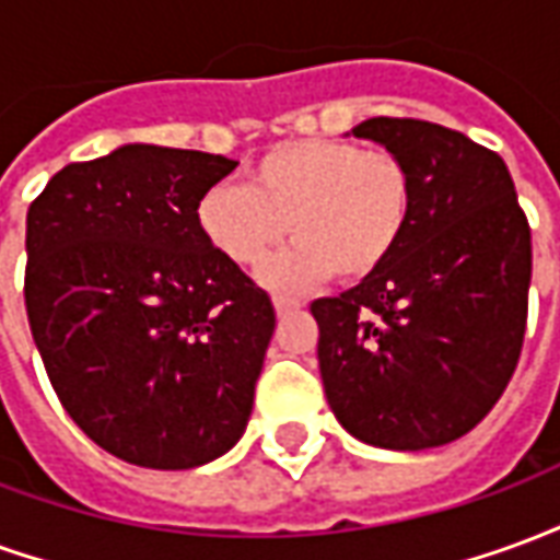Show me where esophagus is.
Listing matches in <instances>:
<instances>
[{
	"mask_svg": "<svg viewBox=\"0 0 560 560\" xmlns=\"http://www.w3.org/2000/svg\"><path fill=\"white\" fill-rule=\"evenodd\" d=\"M272 305H276V312H279V317H284V315H291V312H296V308H300V300H291V296H276V300H272Z\"/></svg>",
	"mask_w": 560,
	"mask_h": 560,
	"instance_id": "esophagus-1",
	"label": "esophagus"
}]
</instances>
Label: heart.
I'll list each match as a JSON object with an SVG mask.
<instances>
[{"mask_svg":"<svg viewBox=\"0 0 560 560\" xmlns=\"http://www.w3.org/2000/svg\"><path fill=\"white\" fill-rule=\"evenodd\" d=\"M413 179L387 149L348 140H288L245 171L243 188L212 185L197 200V231L236 267H260L288 236L296 243L260 279L291 291L332 272L375 276L411 224Z\"/></svg>","mask_w":560,"mask_h":560,"instance_id":"1","label":"heart"}]
</instances>
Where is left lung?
<instances>
[{
	"label": "left lung",
	"mask_w": 560,
	"mask_h": 560,
	"mask_svg": "<svg viewBox=\"0 0 560 560\" xmlns=\"http://www.w3.org/2000/svg\"><path fill=\"white\" fill-rule=\"evenodd\" d=\"M351 135L408 164L413 209L375 276L312 303L324 393L363 444H450L492 411L518 363L528 219L504 159L458 131L375 116Z\"/></svg>",
	"instance_id": "1"
}]
</instances>
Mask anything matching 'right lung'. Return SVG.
I'll return each mask as SVG.
<instances>
[{"instance_id":"add662e5","label":"right lung","mask_w":560,"mask_h":560,"mask_svg":"<svg viewBox=\"0 0 560 560\" xmlns=\"http://www.w3.org/2000/svg\"><path fill=\"white\" fill-rule=\"evenodd\" d=\"M236 167L126 143L68 164L26 215V315L68 417L110 456L188 470L243 438L276 312L197 231Z\"/></svg>"}]
</instances>
